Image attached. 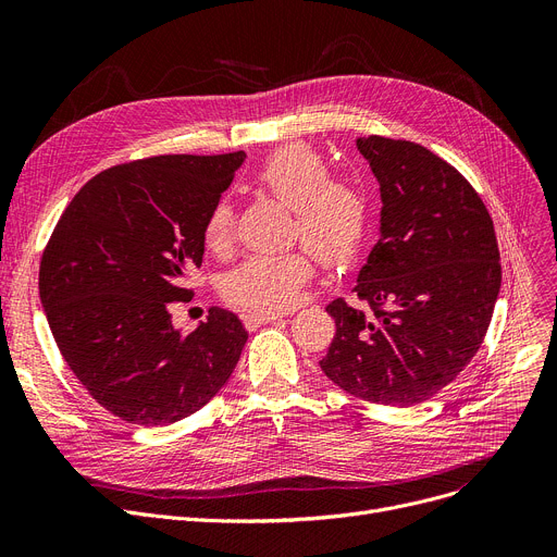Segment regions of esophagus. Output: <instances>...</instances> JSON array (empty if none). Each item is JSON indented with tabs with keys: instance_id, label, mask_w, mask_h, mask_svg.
I'll return each instance as SVG.
<instances>
[{
	"instance_id": "esophagus-1",
	"label": "esophagus",
	"mask_w": 557,
	"mask_h": 557,
	"mask_svg": "<svg viewBox=\"0 0 557 557\" xmlns=\"http://www.w3.org/2000/svg\"><path fill=\"white\" fill-rule=\"evenodd\" d=\"M282 315L280 313H273V311H252L248 315H244V325L246 327H259V325H267V323H273V320H280Z\"/></svg>"
}]
</instances>
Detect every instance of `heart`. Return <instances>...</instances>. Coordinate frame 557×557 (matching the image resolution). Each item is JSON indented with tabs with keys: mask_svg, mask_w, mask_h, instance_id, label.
I'll return each instance as SVG.
<instances>
[{
	"mask_svg": "<svg viewBox=\"0 0 557 557\" xmlns=\"http://www.w3.org/2000/svg\"><path fill=\"white\" fill-rule=\"evenodd\" d=\"M252 183L294 210L290 237L305 242L325 269H343L357 259L370 230L368 194L352 178L330 175L327 160L313 146H282L255 171ZM232 234L234 210L221 198L205 216V248L223 255ZM310 253L298 248L244 259L223 280L225 300L250 311L275 313L294 307L313 277Z\"/></svg>",
	"mask_w": 557,
	"mask_h": 557,
	"instance_id": "b5f03b06",
	"label": "heart"
}]
</instances>
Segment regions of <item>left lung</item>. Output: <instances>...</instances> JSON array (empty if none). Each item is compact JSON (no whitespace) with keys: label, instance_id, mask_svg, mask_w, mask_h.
Instances as JSON below:
<instances>
[{"label":"left lung","instance_id":"obj_1","mask_svg":"<svg viewBox=\"0 0 557 557\" xmlns=\"http://www.w3.org/2000/svg\"><path fill=\"white\" fill-rule=\"evenodd\" d=\"M382 187V237L352 294L327 305L336 336L320 368L366 401L413 406L449 386L479 352L502 288L485 202L424 146L357 139Z\"/></svg>","mask_w":557,"mask_h":557}]
</instances>
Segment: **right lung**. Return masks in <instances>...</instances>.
Returning a JSON list of instances; mask_svg holds the SVG:
<instances>
[{
	"instance_id": "obj_1",
	"label": "right lung",
	"mask_w": 557,
	"mask_h": 557,
	"mask_svg": "<svg viewBox=\"0 0 557 557\" xmlns=\"http://www.w3.org/2000/svg\"><path fill=\"white\" fill-rule=\"evenodd\" d=\"M246 153L156 156L97 173L58 219L40 261V300L58 349L106 411L141 426L178 422L230 379L248 341L212 309L173 330L200 269L202 225Z\"/></svg>"
}]
</instances>
